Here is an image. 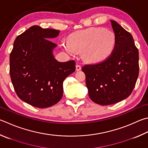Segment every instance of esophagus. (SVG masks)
<instances>
[{
	"instance_id": "obj_1",
	"label": "esophagus",
	"mask_w": 148,
	"mask_h": 148,
	"mask_svg": "<svg viewBox=\"0 0 148 148\" xmlns=\"http://www.w3.org/2000/svg\"><path fill=\"white\" fill-rule=\"evenodd\" d=\"M76 70L77 71H81V70H82V66H80L79 65H76Z\"/></svg>"
}]
</instances>
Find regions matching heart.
<instances>
[{
	"label": "heart",
	"instance_id": "1",
	"mask_svg": "<svg viewBox=\"0 0 148 148\" xmlns=\"http://www.w3.org/2000/svg\"><path fill=\"white\" fill-rule=\"evenodd\" d=\"M116 42L114 34L103 28H90L72 34L69 42L62 41L60 46L70 55L83 52L85 60L98 63L107 59L113 51Z\"/></svg>",
	"mask_w": 148,
	"mask_h": 148
}]
</instances>
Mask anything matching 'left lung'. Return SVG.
<instances>
[{"label": "left lung", "instance_id": "obj_1", "mask_svg": "<svg viewBox=\"0 0 148 148\" xmlns=\"http://www.w3.org/2000/svg\"><path fill=\"white\" fill-rule=\"evenodd\" d=\"M111 23L116 38L111 54L101 63L82 67L90 100L101 106L127 98L139 73L138 50L133 36L116 21Z\"/></svg>", "mask_w": 148, "mask_h": 148}]
</instances>
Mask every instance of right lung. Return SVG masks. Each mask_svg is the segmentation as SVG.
<instances>
[{"instance_id":"obj_1","label":"right lung","mask_w":148,"mask_h":148,"mask_svg":"<svg viewBox=\"0 0 148 148\" xmlns=\"http://www.w3.org/2000/svg\"><path fill=\"white\" fill-rule=\"evenodd\" d=\"M60 32L33 26L13 43L10 56L11 80L18 97L34 107L47 108L60 101L63 81L76 70L74 60L59 62L53 55L57 45L48 39Z\"/></svg>"}]
</instances>
